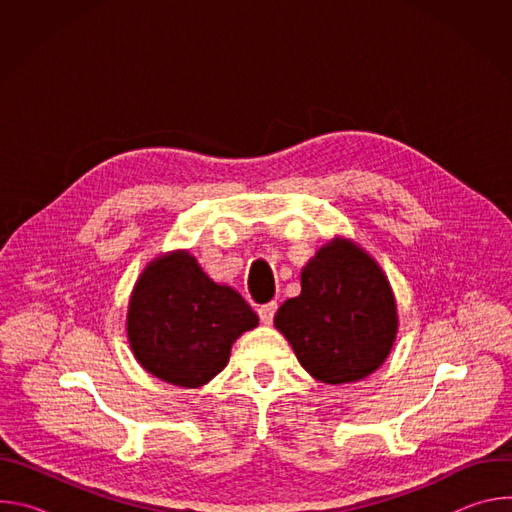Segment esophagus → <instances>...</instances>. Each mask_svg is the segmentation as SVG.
I'll use <instances>...</instances> for the list:
<instances>
[{"label":"esophagus","mask_w":512,"mask_h":512,"mask_svg":"<svg viewBox=\"0 0 512 512\" xmlns=\"http://www.w3.org/2000/svg\"><path fill=\"white\" fill-rule=\"evenodd\" d=\"M257 312H259V318H261L263 324H271V322H273V316H275V312H277V302H269V304L261 306Z\"/></svg>","instance_id":"34e87169"}]
</instances>
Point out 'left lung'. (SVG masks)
<instances>
[{
	"label": "left lung",
	"mask_w": 512,
	"mask_h": 512,
	"mask_svg": "<svg viewBox=\"0 0 512 512\" xmlns=\"http://www.w3.org/2000/svg\"><path fill=\"white\" fill-rule=\"evenodd\" d=\"M275 328L320 383H354L375 373L399 330L393 287L358 243L334 237L302 269V294L281 304Z\"/></svg>",
	"instance_id": "1"
}]
</instances>
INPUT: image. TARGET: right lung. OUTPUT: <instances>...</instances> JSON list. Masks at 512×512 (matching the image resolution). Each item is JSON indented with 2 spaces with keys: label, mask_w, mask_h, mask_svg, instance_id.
<instances>
[{
  "label": "right lung",
  "mask_w": 512,
  "mask_h": 512,
  "mask_svg": "<svg viewBox=\"0 0 512 512\" xmlns=\"http://www.w3.org/2000/svg\"><path fill=\"white\" fill-rule=\"evenodd\" d=\"M257 326V314L239 291L208 277L186 249L145 265L125 320L141 369L186 389L212 381L229 364L235 340Z\"/></svg>",
  "instance_id": "right-lung-1"
}]
</instances>
